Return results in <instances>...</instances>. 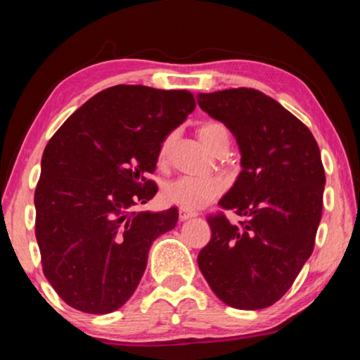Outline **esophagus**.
<instances>
[{
    "instance_id": "34e87169",
    "label": "esophagus",
    "mask_w": 360,
    "mask_h": 360,
    "mask_svg": "<svg viewBox=\"0 0 360 360\" xmlns=\"http://www.w3.org/2000/svg\"><path fill=\"white\" fill-rule=\"evenodd\" d=\"M197 216H198L197 212L179 208V221H188V219H193V217H197Z\"/></svg>"
}]
</instances>
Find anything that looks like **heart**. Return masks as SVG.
<instances>
[{
  "mask_svg": "<svg viewBox=\"0 0 360 360\" xmlns=\"http://www.w3.org/2000/svg\"><path fill=\"white\" fill-rule=\"evenodd\" d=\"M198 138L205 144V148L212 152L219 143L229 141V133L221 124H206L198 129ZM172 144L173 136L163 139L160 150H158V160H165ZM222 182L217 179L200 181L193 178H178L165 184L162 191V198L167 205L179 206L187 211H197L219 197L222 193Z\"/></svg>",
  "mask_w": 360,
  "mask_h": 360,
  "instance_id": "heart-1",
  "label": "heart"
}]
</instances>
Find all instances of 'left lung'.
I'll use <instances>...</instances> for the list:
<instances>
[{
    "mask_svg": "<svg viewBox=\"0 0 360 360\" xmlns=\"http://www.w3.org/2000/svg\"><path fill=\"white\" fill-rule=\"evenodd\" d=\"M210 117L227 127L241 154V172L219 200L246 221L210 216L211 240L198 268L212 292L238 309L278 302L314 248L326 173L311 131L276 100L254 89L198 94Z\"/></svg>",
    "mask_w": 360,
    "mask_h": 360,
    "instance_id": "left-lung-1",
    "label": "left lung"
}]
</instances>
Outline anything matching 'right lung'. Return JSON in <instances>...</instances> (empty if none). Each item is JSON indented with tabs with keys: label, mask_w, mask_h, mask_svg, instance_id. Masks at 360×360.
Masks as SVG:
<instances>
[{
	"label": "right lung",
	"mask_w": 360,
	"mask_h": 360,
	"mask_svg": "<svg viewBox=\"0 0 360 360\" xmlns=\"http://www.w3.org/2000/svg\"><path fill=\"white\" fill-rule=\"evenodd\" d=\"M195 109L187 90L114 85L72 112L47 143L34 192L42 271L70 307L119 309L136 290L154 240L178 210L133 211L157 193L146 179L160 146Z\"/></svg>",
	"instance_id": "1"
}]
</instances>
